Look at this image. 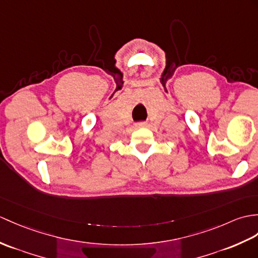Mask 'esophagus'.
<instances>
[{
  "instance_id": "34e87169",
  "label": "esophagus",
  "mask_w": 258,
  "mask_h": 258,
  "mask_svg": "<svg viewBox=\"0 0 258 258\" xmlns=\"http://www.w3.org/2000/svg\"><path fill=\"white\" fill-rule=\"evenodd\" d=\"M146 123H144V122H142V123H139V124H137V126H139V127H145L146 126Z\"/></svg>"
}]
</instances>
